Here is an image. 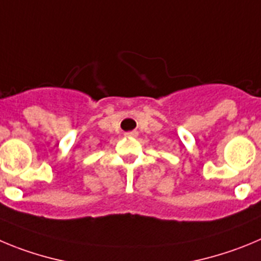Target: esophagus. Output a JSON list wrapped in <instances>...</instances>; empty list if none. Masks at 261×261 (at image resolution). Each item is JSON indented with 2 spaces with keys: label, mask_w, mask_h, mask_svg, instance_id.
Listing matches in <instances>:
<instances>
[{
  "label": "esophagus",
  "mask_w": 261,
  "mask_h": 261,
  "mask_svg": "<svg viewBox=\"0 0 261 261\" xmlns=\"http://www.w3.org/2000/svg\"><path fill=\"white\" fill-rule=\"evenodd\" d=\"M125 137H137V132H128V133H125Z\"/></svg>",
  "instance_id": "1"
}]
</instances>
